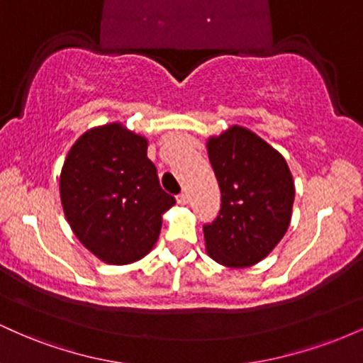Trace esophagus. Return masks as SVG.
I'll use <instances>...</instances> for the list:
<instances>
[{"mask_svg": "<svg viewBox=\"0 0 363 363\" xmlns=\"http://www.w3.org/2000/svg\"><path fill=\"white\" fill-rule=\"evenodd\" d=\"M177 203L179 205H187V203H189V196H187V193L177 194Z\"/></svg>", "mask_w": 363, "mask_h": 363, "instance_id": "34e87169", "label": "esophagus"}]
</instances>
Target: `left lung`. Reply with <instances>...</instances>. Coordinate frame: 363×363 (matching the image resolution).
<instances>
[{
    "instance_id": "8db88e82",
    "label": "left lung",
    "mask_w": 363,
    "mask_h": 363,
    "mask_svg": "<svg viewBox=\"0 0 363 363\" xmlns=\"http://www.w3.org/2000/svg\"><path fill=\"white\" fill-rule=\"evenodd\" d=\"M222 193L218 216L203 227L206 251L230 268L264 259L290 225L295 187L285 158L242 126L208 140Z\"/></svg>"
}]
</instances>
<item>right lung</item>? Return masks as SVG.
<instances>
[{
	"mask_svg": "<svg viewBox=\"0 0 363 363\" xmlns=\"http://www.w3.org/2000/svg\"><path fill=\"white\" fill-rule=\"evenodd\" d=\"M148 141L119 123L77 140L60 177L62 210L78 240L99 259L129 264L152 251L162 215L176 205L147 157Z\"/></svg>",
	"mask_w": 363,
	"mask_h": 363,
	"instance_id": "1",
	"label": "right lung"
}]
</instances>
